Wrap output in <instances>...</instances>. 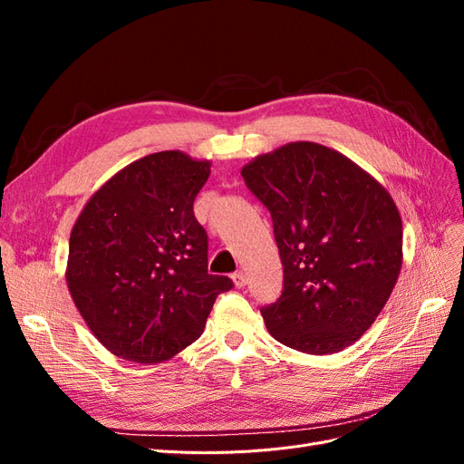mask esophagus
Masks as SVG:
<instances>
[{
	"mask_svg": "<svg viewBox=\"0 0 464 464\" xmlns=\"http://www.w3.org/2000/svg\"><path fill=\"white\" fill-rule=\"evenodd\" d=\"M232 280H234L236 288H244V286H246V283H247V278H246V273H244V271H237V273H234V275H232Z\"/></svg>",
	"mask_w": 464,
	"mask_h": 464,
	"instance_id": "34e87169",
	"label": "esophagus"
}]
</instances>
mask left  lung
Returning <instances> with one entry per match:
<instances>
[{
  "label": "left lung",
  "instance_id": "1",
  "mask_svg": "<svg viewBox=\"0 0 464 464\" xmlns=\"http://www.w3.org/2000/svg\"><path fill=\"white\" fill-rule=\"evenodd\" d=\"M269 208L283 294L261 307L278 343L333 354L356 343L383 310L402 265V222L389 191L344 154L288 143L242 168Z\"/></svg>",
  "mask_w": 464,
  "mask_h": 464
}]
</instances>
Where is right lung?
I'll return each instance as SVG.
<instances>
[{
  "label": "right lung",
  "instance_id": "obj_1",
  "mask_svg": "<svg viewBox=\"0 0 464 464\" xmlns=\"http://www.w3.org/2000/svg\"><path fill=\"white\" fill-rule=\"evenodd\" d=\"M208 160L152 152L98 189L69 237L67 286L92 334L137 363L176 356L201 336L218 294L234 285L208 275V237L193 201Z\"/></svg>",
  "mask_w": 464,
  "mask_h": 464
}]
</instances>
